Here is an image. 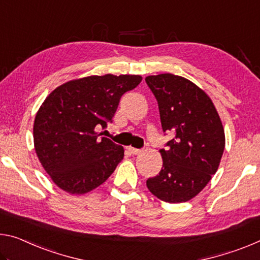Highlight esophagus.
<instances>
[{"label":"esophagus","mask_w":260,"mask_h":260,"mask_svg":"<svg viewBox=\"0 0 260 260\" xmlns=\"http://www.w3.org/2000/svg\"><path fill=\"white\" fill-rule=\"evenodd\" d=\"M128 150H129L133 155H139L140 152L142 151L141 149H137V148H133V147H129V148H128Z\"/></svg>","instance_id":"esophagus-1"}]
</instances>
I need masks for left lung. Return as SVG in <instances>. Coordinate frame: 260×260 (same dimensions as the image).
<instances>
[{"instance_id": "left-lung-1", "label": "left lung", "mask_w": 260, "mask_h": 260, "mask_svg": "<svg viewBox=\"0 0 260 260\" xmlns=\"http://www.w3.org/2000/svg\"><path fill=\"white\" fill-rule=\"evenodd\" d=\"M146 82L157 100L163 132L175 133L167 150H159L162 170L147 180V187L166 203H185L217 171L225 145L223 126L208 94L187 78L159 74Z\"/></svg>"}]
</instances>
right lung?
<instances>
[{
	"label": "right lung",
	"instance_id": "obj_1",
	"mask_svg": "<svg viewBox=\"0 0 260 260\" xmlns=\"http://www.w3.org/2000/svg\"><path fill=\"white\" fill-rule=\"evenodd\" d=\"M141 81L140 75H93L63 83L46 97L36 114L34 142L57 187L84 194L112 175L123 148L97 129L112 121L122 94Z\"/></svg>",
	"mask_w": 260,
	"mask_h": 260
}]
</instances>
